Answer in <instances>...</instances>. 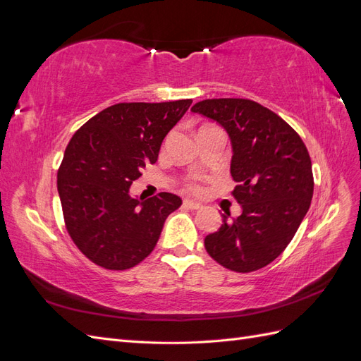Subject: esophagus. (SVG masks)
<instances>
[{"instance_id": "esophagus-1", "label": "esophagus", "mask_w": 361, "mask_h": 361, "mask_svg": "<svg viewBox=\"0 0 361 361\" xmlns=\"http://www.w3.org/2000/svg\"><path fill=\"white\" fill-rule=\"evenodd\" d=\"M183 207H187V209H191V211H197V209H202V204L197 203V202H192V200H183Z\"/></svg>"}]
</instances>
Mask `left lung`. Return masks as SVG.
Instances as JSON below:
<instances>
[{
    "label": "left lung",
    "instance_id": "1",
    "mask_svg": "<svg viewBox=\"0 0 361 361\" xmlns=\"http://www.w3.org/2000/svg\"><path fill=\"white\" fill-rule=\"evenodd\" d=\"M192 113L220 123L231 138L233 197L241 215L204 238L224 268L251 272L267 267L292 241L313 195L312 161L301 137L276 113L250 99H206Z\"/></svg>",
    "mask_w": 361,
    "mask_h": 361
}]
</instances>
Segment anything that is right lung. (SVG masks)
<instances>
[{
  "instance_id": "add662e5",
  "label": "right lung",
  "mask_w": 361,
  "mask_h": 361,
  "mask_svg": "<svg viewBox=\"0 0 361 361\" xmlns=\"http://www.w3.org/2000/svg\"><path fill=\"white\" fill-rule=\"evenodd\" d=\"M191 99L116 104L84 123L64 150L57 188L75 245L96 265L128 269L155 248L167 216L182 204L171 192L147 200L129 188L155 164L164 138Z\"/></svg>"
}]
</instances>
